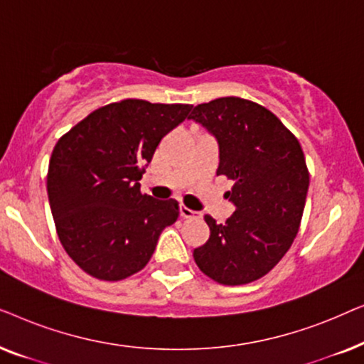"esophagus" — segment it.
<instances>
[{"label":"esophagus","mask_w":364,"mask_h":364,"mask_svg":"<svg viewBox=\"0 0 364 364\" xmlns=\"http://www.w3.org/2000/svg\"><path fill=\"white\" fill-rule=\"evenodd\" d=\"M178 212H181L182 218H198V217H200V212L191 210V208L183 205V203H181V207H178Z\"/></svg>","instance_id":"1"}]
</instances>
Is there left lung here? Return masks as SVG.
I'll return each instance as SVG.
<instances>
[{
	"label": "left lung",
	"instance_id": "1",
	"mask_svg": "<svg viewBox=\"0 0 364 364\" xmlns=\"http://www.w3.org/2000/svg\"><path fill=\"white\" fill-rule=\"evenodd\" d=\"M188 119L218 142L217 176L233 182L225 197L235 212L225 223L205 215L210 237L193 250L202 273L220 285L267 275L295 240L310 173L300 142L272 111L242 97L198 104Z\"/></svg>",
	"mask_w": 364,
	"mask_h": 364
}]
</instances>
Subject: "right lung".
<instances>
[{"label":"right lung","mask_w":364,"mask_h":364,"mask_svg":"<svg viewBox=\"0 0 364 364\" xmlns=\"http://www.w3.org/2000/svg\"><path fill=\"white\" fill-rule=\"evenodd\" d=\"M191 109L122 99L92 111L54 146L48 168L54 225L87 275L119 282L141 272L164 228L177 220V200L146 196L139 181L164 136Z\"/></svg>","instance_id":"add662e5"}]
</instances>
